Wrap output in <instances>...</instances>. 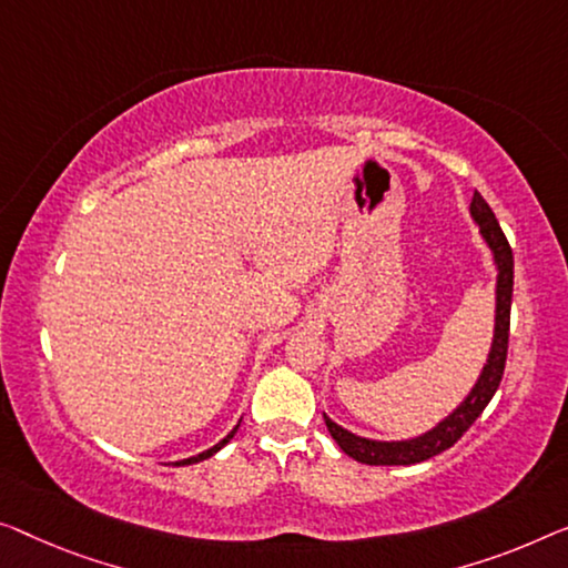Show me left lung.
Returning a JSON list of instances; mask_svg holds the SVG:
<instances>
[{
  "label": "left lung",
  "instance_id": "left-lung-1",
  "mask_svg": "<svg viewBox=\"0 0 568 568\" xmlns=\"http://www.w3.org/2000/svg\"><path fill=\"white\" fill-rule=\"evenodd\" d=\"M469 214L474 224L479 226L481 240L487 242L489 252H493L495 270H497V285H495V334L493 346H489L487 362L481 367L477 383L469 390V395L448 413L444 420H438L434 428L426 430L416 438H405V442H375V438H365L352 434L334 423L324 413L326 428L334 442L346 456L354 462L369 464V467H400V464H418L426 462L430 456L452 448L459 438L467 434V428L481 416L487 403L500 387L505 359H507V338H510V303H513V250L507 244L505 234L497 224V219L489 209V203L474 191V199L469 203Z\"/></svg>",
  "mask_w": 568,
  "mask_h": 568
}]
</instances>
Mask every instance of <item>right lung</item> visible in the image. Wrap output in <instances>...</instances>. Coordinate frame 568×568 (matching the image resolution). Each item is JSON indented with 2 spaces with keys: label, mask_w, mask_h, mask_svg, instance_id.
Wrapping results in <instances>:
<instances>
[{
  "label": "right lung",
  "mask_w": 568,
  "mask_h": 568,
  "mask_svg": "<svg viewBox=\"0 0 568 568\" xmlns=\"http://www.w3.org/2000/svg\"><path fill=\"white\" fill-rule=\"evenodd\" d=\"M236 428H240V423H236V426H234V428L230 430V434H226V436H224L222 442H219V444H214V446H211V448H206V452H201V454H196V456H189V459H181V462H175V464H196V462L209 459V456H214V454L219 452V448H222V446H226V444L232 442V436L236 434Z\"/></svg>",
  "instance_id": "add662e5"
}]
</instances>
